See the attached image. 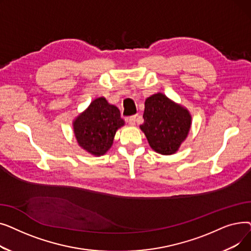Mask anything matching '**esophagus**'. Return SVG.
I'll return each mask as SVG.
<instances>
[{"mask_svg": "<svg viewBox=\"0 0 251 251\" xmlns=\"http://www.w3.org/2000/svg\"><path fill=\"white\" fill-rule=\"evenodd\" d=\"M126 121L129 123V125L131 126H134L135 123H136V116H131V117H128L126 119Z\"/></svg>", "mask_w": 251, "mask_h": 251, "instance_id": "34e87169", "label": "esophagus"}]
</instances>
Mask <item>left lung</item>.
<instances>
[{"label": "left lung", "instance_id": "left-lung-1", "mask_svg": "<svg viewBox=\"0 0 251 251\" xmlns=\"http://www.w3.org/2000/svg\"><path fill=\"white\" fill-rule=\"evenodd\" d=\"M144 122L140 125L151 148L161 154L175 153L186 139L191 127L187 109L157 92L144 102Z\"/></svg>", "mask_w": 251, "mask_h": 251}]
</instances>
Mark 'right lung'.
<instances>
[{
  "label": "right lung",
  "instance_id": "obj_1",
  "mask_svg": "<svg viewBox=\"0 0 251 251\" xmlns=\"http://www.w3.org/2000/svg\"><path fill=\"white\" fill-rule=\"evenodd\" d=\"M124 124L119 109L101 97L92 100L73 121L74 135L84 151L100 156L111 149L116 131Z\"/></svg>",
  "mask_w": 251,
  "mask_h": 251
}]
</instances>
